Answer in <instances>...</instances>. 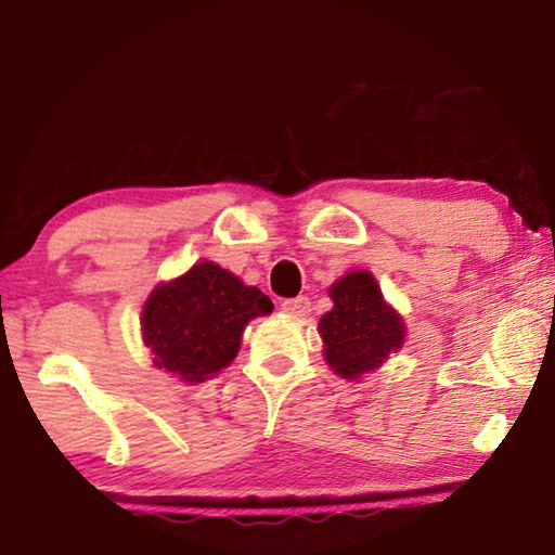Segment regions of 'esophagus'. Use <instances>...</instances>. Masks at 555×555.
<instances>
[{
  "instance_id": "34e87169",
  "label": "esophagus",
  "mask_w": 555,
  "mask_h": 555,
  "mask_svg": "<svg viewBox=\"0 0 555 555\" xmlns=\"http://www.w3.org/2000/svg\"><path fill=\"white\" fill-rule=\"evenodd\" d=\"M281 308H284L286 313L296 315V318H306L308 313H311V298H308V296L286 298V300H281Z\"/></svg>"
}]
</instances>
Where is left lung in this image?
<instances>
[{
	"instance_id": "left-lung-1",
	"label": "left lung",
	"mask_w": 555,
	"mask_h": 555,
	"mask_svg": "<svg viewBox=\"0 0 555 555\" xmlns=\"http://www.w3.org/2000/svg\"><path fill=\"white\" fill-rule=\"evenodd\" d=\"M333 308L321 321L323 354L343 379H362L379 370L406 340V323L384 300L379 281L367 269H354L327 288Z\"/></svg>"
}]
</instances>
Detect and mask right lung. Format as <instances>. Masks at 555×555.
Returning <instances> with one entry per match:
<instances>
[{
  "label": "right lung",
  "mask_w": 555,
  "mask_h": 555,
  "mask_svg": "<svg viewBox=\"0 0 555 555\" xmlns=\"http://www.w3.org/2000/svg\"><path fill=\"white\" fill-rule=\"evenodd\" d=\"M274 311L269 296L215 261L158 284L142 308V340L156 370L183 384L208 382L230 367L251 318Z\"/></svg>",
  "instance_id": "add662e5"
}]
</instances>
